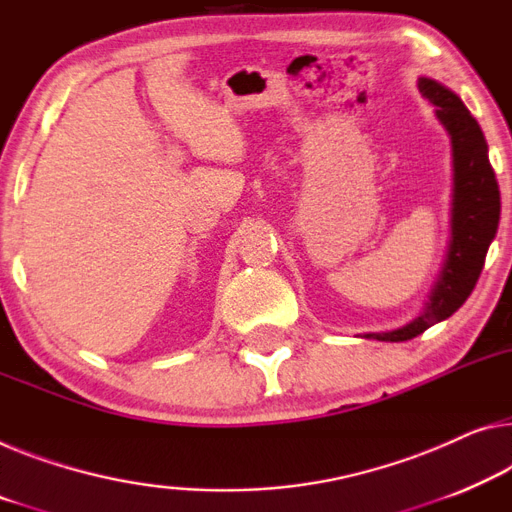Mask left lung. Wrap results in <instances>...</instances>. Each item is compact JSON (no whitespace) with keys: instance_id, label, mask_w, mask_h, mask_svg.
Here are the masks:
<instances>
[{"instance_id":"left-lung-1","label":"left lung","mask_w":512,"mask_h":512,"mask_svg":"<svg viewBox=\"0 0 512 512\" xmlns=\"http://www.w3.org/2000/svg\"><path fill=\"white\" fill-rule=\"evenodd\" d=\"M419 91L437 107L439 121L444 123L453 139V240L444 270L439 274L430 293V302L421 316L393 332L366 334L368 338L391 343L410 341V338L423 334L435 322L453 316L467 302L481 277L487 247L497 233L501 212L499 185L490 157H487L485 137L474 116L462 105V100L444 89L442 84L421 77Z\"/></svg>"}]
</instances>
